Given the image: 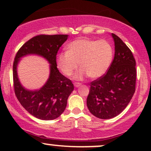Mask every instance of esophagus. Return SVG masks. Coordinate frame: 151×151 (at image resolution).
I'll use <instances>...</instances> for the list:
<instances>
[{"label":"esophagus","instance_id":"obj_1","mask_svg":"<svg viewBox=\"0 0 151 151\" xmlns=\"http://www.w3.org/2000/svg\"><path fill=\"white\" fill-rule=\"evenodd\" d=\"M74 86H75V87H79V86L81 85V83H79V82H74Z\"/></svg>","mask_w":151,"mask_h":151}]
</instances>
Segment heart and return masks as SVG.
<instances>
[{
	"mask_svg": "<svg viewBox=\"0 0 151 151\" xmlns=\"http://www.w3.org/2000/svg\"><path fill=\"white\" fill-rule=\"evenodd\" d=\"M66 49L67 52L57 56V65L67 77L72 75L79 65L81 70L74 77L77 80L86 75L91 79L102 77L113 60V47L106 40L78 38L69 43Z\"/></svg>",
	"mask_w": 151,
	"mask_h": 151,
	"instance_id": "obj_1",
	"label": "heart"
}]
</instances>
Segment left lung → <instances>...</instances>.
Returning a JSON list of instances; mask_svg holds the SVG:
<instances>
[{"instance_id":"obj_1","label":"left lung","mask_w":151,"mask_h":151,"mask_svg":"<svg viewBox=\"0 0 151 151\" xmlns=\"http://www.w3.org/2000/svg\"><path fill=\"white\" fill-rule=\"evenodd\" d=\"M115 55L110 67L101 77L90 83L86 105L99 119L116 116L127 106L136 90V60L122 40L111 34Z\"/></svg>"}]
</instances>
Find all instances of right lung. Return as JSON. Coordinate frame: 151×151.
<instances>
[{
    "mask_svg": "<svg viewBox=\"0 0 151 151\" xmlns=\"http://www.w3.org/2000/svg\"><path fill=\"white\" fill-rule=\"evenodd\" d=\"M67 38V35H40L26 42L15 55L13 67L15 96L28 113L41 120H53L60 116L65 110L69 96L74 90L72 81L62 75L57 67V54ZM29 54L42 56L50 64L47 82L40 89L34 91L22 86L17 73L20 58Z\"/></svg>",
    "mask_w": 151,
    "mask_h": 151,
    "instance_id": "right-lung-1",
    "label": "right lung"
}]
</instances>
